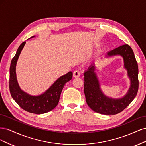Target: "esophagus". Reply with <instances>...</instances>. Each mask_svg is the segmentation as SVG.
I'll list each match as a JSON object with an SVG mask.
<instances>
[{
    "instance_id": "34e87169",
    "label": "esophagus",
    "mask_w": 146,
    "mask_h": 146,
    "mask_svg": "<svg viewBox=\"0 0 146 146\" xmlns=\"http://www.w3.org/2000/svg\"><path fill=\"white\" fill-rule=\"evenodd\" d=\"M80 73L77 70H75V71L73 73V77H75V78H76V77H80Z\"/></svg>"
}]
</instances>
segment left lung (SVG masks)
I'll return each mask as SVG.
<instances>
[{
    "instance_id": "obj_1",
    "label": "left lung",
    "mask_w": 146,
    "mask_h": 146,
    "mask_svg": "<svg viewBox=\"0 0 146 146\" xmlns=\"http://www.w3.org/2000/svg\"><path fill=\"white\" fill-rule=\"evenodd\" d=\"M119 55L123 60V67L127 70L130 86L126 94L121 98H112L102 91L96 72L95 64H91L84 72V92L88 105L94 111L105 115H114L122 111L136 97L138 90V66L133 50L125 44L108 52L106 57Z\"/></svg>"
}]
</instances>
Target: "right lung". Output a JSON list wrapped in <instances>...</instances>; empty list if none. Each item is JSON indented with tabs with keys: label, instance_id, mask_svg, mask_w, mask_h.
<instances>
[{
	"label": "right lung",
	"instance_id": "obj_1",
	"mask_svg": "<svg viewBox=\"0 0 146 146\" xmlns=\"http://www.w3.org/2000/svg\"><path fill=\"white\" fill-rule=\"evenodd\" d=\"M35 36L29 39L34 38ZM26 42L19 46L11 60L10 68V91L13 99L25 111L35 114H43L51 111L58 105L61 92L65 84L70 80L72 72L70 71L59 77L42 94L32 96L22 90L17 80L16 67L17 60Z\"/></svg>",
	"mask_w": 146,
	"mask_h": 146
}]
</instances>
